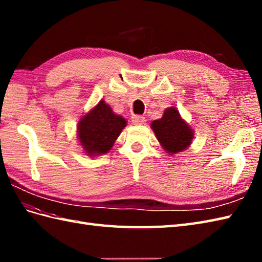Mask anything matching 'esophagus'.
Wrapping results in <instances>:
<instances>
[{
    "instance_id": "1",
    "label": "esophagus",
    "mask_w": 262,
    "mask_h": 262,
    "mask_svg": "<svg viewBox=\"0 0 262 262\" xmlns=\"http://www.w3.org/2000/svg\"><path fill=\"white\" fill-rule=\"evenodd\" d=\"M132 122L134 125H143L144 122H145V118L140 115H134L132 117Z\"/></svg>"
}]
</instances>
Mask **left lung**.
Returning <instances> with one entry per match:
<instances>
[{
    "label": "left lung",
    "instance_id": "1",
    "mask_svg": "<svg viewBox=\"0 0 262 262\" xmlns=\"http://www.w3.org/2000/svg\"><path fill=\"white\" fill-rule=\"evenodd\" d=\"M151 128L161 146L170 155L185 151L192 142L193 132L176 107L165 109L162 118L154 120Z\"/></svg>",
    "mask_w": 262,
    "mask_h": 262
}]
</instances>
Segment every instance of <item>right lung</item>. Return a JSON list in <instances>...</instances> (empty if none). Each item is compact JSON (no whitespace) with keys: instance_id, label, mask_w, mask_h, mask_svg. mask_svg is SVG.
I'll use <instances>...</instances> for the list:
<instances>
[{"instance_id":"1","label":"right lung","mask_w":262,"mask_h":262,"mask_svg":"<svg viewBox=\"0 0 262 262\" xmlns=\"http://www.w3.org/2000/svg\"><path fill=\"white\" fill-rule=\"evenodd\" d=\"M126 125V119L116 115L110 105L101 100L82 116L77 125V138L84 153L89 157H98L110 151Z\"/></svg>"}]
</instances>
